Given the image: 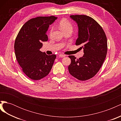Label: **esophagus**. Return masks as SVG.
Segmentation results:
<instances>
[{
    "instance_id": "obj_1",
    "label": "esophagus",
    "mask_w": 121,
    "mask_h": 121,
    "mask_svg": "<svg viewBox=\"0 0 121 121\" xmlns=\"http://www.w3.org/2000/svg\"><path fill=\"white\" fill-rule=\"evenodd\" d=\"M65 55H64V54H60L59 55V57H61V58H63V57H65Z\"/></svg>"
}]
</instances>
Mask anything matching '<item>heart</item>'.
Listing matches in <instances>:
<instances>
[{
	"instance_id": "b5f03b06",
	"label": "heart",
	"mask_w": 121,
	"mask_h": 121,
	"mask_svg": "<svg viewBox=\"0 0 121 121\" xmlns=\"http://www.w3.org/2000/svg\"><path fill=\"white\" fill-rule=\"evenodd\" d=\"M59 27L61 29V30L63 31L64 33L68 31L73 30V25L72 23L66 19H61L59 23H58ZM53 31V28H51L49 31V35L52 36Z\"/></svg>"
}]
</instances>
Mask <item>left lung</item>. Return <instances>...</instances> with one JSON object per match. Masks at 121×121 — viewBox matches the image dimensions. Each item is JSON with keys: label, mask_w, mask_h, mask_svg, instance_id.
I'll return each mask as SVG.
<instances>
[{"label": "left lung", "mask_w": 121, "mask_h": 121, "mask_svg": "<svg viewBox=\"0 0 121 121\" xmlns=\"http://www.w3.org/2000/svg\"><path fill=\"white\" fill-rule=\"evenodd\" d=\"M77 23L78 38L76 45H81L84 55L77 59L69 56L71 63L69 65V74L80 81L92 78L99 70L107 56V38L103 29L91 17L86 15H71Z\"/></svg>", "instance_id": "1"}]
</instances>
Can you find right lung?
<instances>
[{
	"label": "right lung",
	"instance_id": "1",
	"mask_svg": "<svg viewBox=\"0 0 121 121\" xmlns=\"http://www.w3.org/2000/svg\"><path fill=\"white\" fill-rule=\"evenodd\" d=\"M57 17H38L27 21L21 28L14 42L17 60L29 78L38 80L45 77L52 69L56 54L48 56L40 49L42 41H47L46 33Z\"/></svg>",
	"mask_w": 121,
	"mask_h": 121
}]
</instances>
